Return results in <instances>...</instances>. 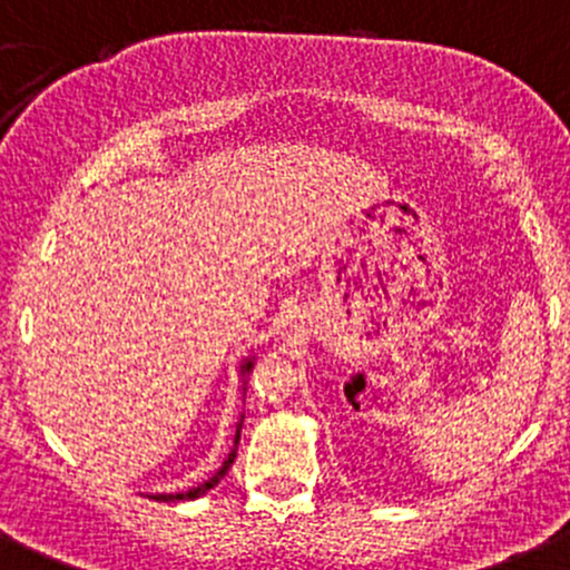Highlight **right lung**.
Wrapping results in <instances>:
<instances>
[{"label": "right lung", "mask_w": 570, "mask_h": 570, "mask_svg": "<svg viewBox=\"0 0 570 570\" xmlns=\"http://www.w3.org/2000/svg\"><path fill=\"white\" fill-rule=\"evenodd\" d=\"M249 371H252V360H246V362H244V367H242V373H249ZM238 439H242V422H238V431H236V448L230 450V455H227V461L222 463V469H219V472L214 474V478H210V480H205V483H199L197 489H189V491H186V494H156L154 500H156V502H178V500H197V497L208 494V491L214 489V485L219 483L222 478H225V474H227V469L233 466V461H236Z\"/></svg>", "instance_id": "obj_1"}]
</instances>
